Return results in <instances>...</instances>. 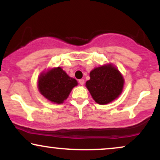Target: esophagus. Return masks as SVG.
<instances>
[{
	"instance_id": "1",
	"label": "esophagus",
	"mask_w": 160,
	"mask_h": 160,
	"mask_svg": "<svg viewBox=\"0 0 160 160\" xmlns=\"http://www.w3.org/2000/svg\"><path fill=\"white\" fill-rule=\"evenodd\" d=\"M79 83H80L81 86L83 85V84H84V80H82V79H80V80H79Z\"/></svg>"
}]
</instances>
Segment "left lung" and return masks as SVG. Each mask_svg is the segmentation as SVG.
<instances>
[{
  "label": "left lung",
  "mask_w": 160,
  "mask_h": 160,
  "mask_svg": "<svg viewBox=\"0 0 160 160\" xmlns=\"http://www.w3.org/2000/svg\"><path fill=\"white\" fill-rule=\"evenodd\" d=\"M90 80L86 82L87 89L99 104H107L117 99L122 93L124 78L112 64L95 68L89 74Z\"/></svg>",
  "instance_id": "obj_1"
}]
</instances>
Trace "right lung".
<instances>
[{"mask_svg":"<svg viewBox=\"0 0 160 160\" xmlns=\"http://www.w3.org/2000/svg\"><path fill=\"white\" fill-rule=\"evenodd\" d=\"M78 82L71 78L61 67L53 68L43 71L38 80L40 93L49 102L62 104Z\"/></svg>","mask_w":160,"mask_h":160,"instance_id":"1","label":"right lung"}]
</instances>
